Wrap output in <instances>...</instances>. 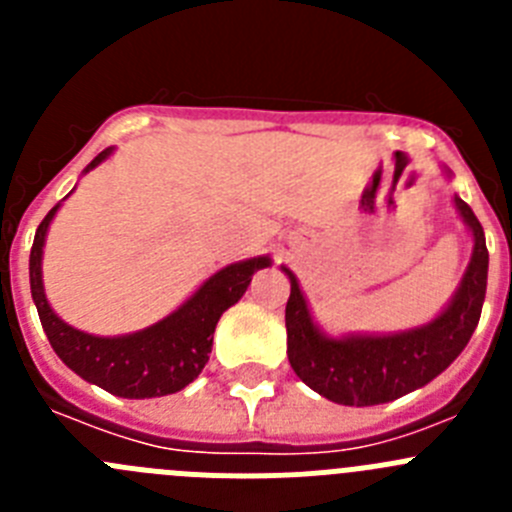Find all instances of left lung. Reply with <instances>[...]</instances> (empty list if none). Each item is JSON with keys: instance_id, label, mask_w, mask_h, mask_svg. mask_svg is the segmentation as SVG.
<instances>
[{"instance_id": "8db88e82", "label": "left lung", "mask_w": 512, "mask_h": 512, "mask_svg": "<svg viewBox=\"0 0 512 512\" xmlns=\"http://www.w3.org/2000/svg\"><path fill=\"white\" fill-rule=\"evenodd\" d=\"M456 207L474 235L472 264L451 305L425 328L400 336L330 341L312 325L295 274L284 269L292 282L284 312L287 356L297 377L310 390L338 405H379L428 384L464 351L482 315L490 253L485 246V230L472 207L459 197Z\"/></svg>"}]
</instances>
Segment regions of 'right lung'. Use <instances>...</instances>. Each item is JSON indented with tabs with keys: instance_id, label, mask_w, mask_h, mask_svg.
<instances>
[{
	"instance_id": "add662e5",
	"label": "right lung",
	"mask_w": 512,
	"mask_h": 512,
	"mask_svg": "<svg viewBox=\"0 0 512 512\" xmlns=\"http://www.w3.org/2000/svg\"><path fill=\"white\" fill-rule=\"evenodd\" d=\"M110 153L112 148H104L87 166V171L102 164ZM56 210L58 205L43 217L33 248H30V289H33L45 336L51 341L58 359L87 382L128 400L161 397L184 390L189 382L197 379L210 359L212 333L220 315L241 300L251 284L253 271L269 266V259L261 256V259L225 266L194 292L192 300L184 302L174 315L151 328L133 336L97 338L56 318V312L51 310L43 295L40 256H43L45 230L51 225Z\"/></svg>"
}]
</instances>
